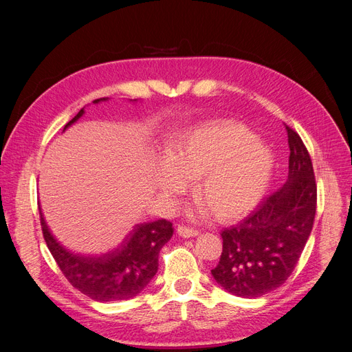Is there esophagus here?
I'll return each mask as SVG.
<instances>
[{"mask_svg":"<svg viewBox=\"0 0 352 352\" xmlns=\"http://www.w3.org/2000/svg\"><path fill=\"white\" fill-rule=\"evenodd\" d=\"M177 232H178V235H181V236H184V238L197 236V235L199 234L197 230L190 228V227H186V226H179V227L177 228Z\"/></svg>","mask_w":352,"mask_h":352,"instance_id":"34e87169","label":"esophagus"}]
</instances>
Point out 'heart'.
<instances>
[{
	"mask_svg": "<svg viewBox=\"0 0 352 352\" xmlns=\"http://www.w3.org/2000/svg\"><path fill=\"white\" fill-rule=\"evenodd\" d=\"M275 170L268 144L236 121H212L184 133L160 160L157 186L162 199L174 206L198 177L199 212H214L221 223L251 214L265 197Z\"/></svg>",
	"mask_w": 352,
	"mask_h": 352,
	"instance_id": "heart-1",
	"label": "heart"
}]
</instances>
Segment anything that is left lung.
Here are the masks:
<instances>
[{
	"label": "left lung",
	"instance_id": "8db88e82",
	"mask_svg": "<svg viewBox=\"0 0 352 352\" xmlns=\"http://www.w3.org/2000/svg\"><path fill=\"white\" fill-rule=\"evenodd\" d=\"M288 179L238 226L226 228L223 252L211 270L217 284L243 298L281 287L297 265L317 210V184L311 157L292 128Z\"/></svg>",
	"mask_w": 352,
	"mask_h": 352
}]
</instances>
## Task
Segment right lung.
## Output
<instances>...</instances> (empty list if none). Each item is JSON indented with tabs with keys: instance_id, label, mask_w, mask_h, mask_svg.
I'll list each match as a JSON object with an SVG mask.
<instances>
[{
	"instance_id": "1",
	"label": "right lung",
	"mask_w": 352,
	"mask_h": 352,
	"mask_svg": "<svg viewBox=\"0 0 352 352\" xmlns=\"http://www.w3.org/2000/svg\"><path fill=\"white\" fill-rule=\"evenodd\" d=\"M107 100L100 98L94 104ZM84 113V108L80 109L64 129L78 121ZM40 218L47 247L65 278L74 288L98 302L129 300L138 295L154 278L160 251L174 232L173 224L166 219L137 224L118 248L98 256H85L64 248L50 232L41 211Z\"/></svg>"
}]
</instances>
